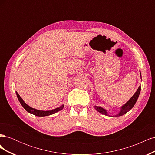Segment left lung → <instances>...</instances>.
Wrapping results in <instances>:
<instances>
[{
  "mask_svg": "<svg viewBox=\"0 0 155 155\" xmlns=\"http://www.w3.org/2000/svg\"><path fill=\"white\" fill-rule=\"evenodd\" d=\"M140 76H141V74H140ZM140 91H141V87H139L137 89V92H136L134 93V94L133 96V97L130 98V99L126 103V104L123 105L122 107H121V110L120 112H119V113L117 114L116 116H122L125 114H126L127 112L128 111H129L132 108L134 107V105H135L136 102H137L138 98V96L140 95ZM95 108V109L98 111L99 112H100V113L103 114H105V115H108V113L106 110H105L104 109H103L102 107H97V106H94V107Z\"/></svg>",
  "mask_w": 155,
  "mask_h": 155,
  "instance_id": "1",
  "label": "left lung"
}]
</instances>
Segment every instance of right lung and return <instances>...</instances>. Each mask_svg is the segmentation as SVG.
Listing matches in <instances>:
<instances>
[{
	"label": "right lung",
	"instance_id": "obj_1",
	"mask_svg": "<svg viewBox=\"0 0 155 155\" xmlns=\"http://www.w3.org/2000/svg\"><path fill=\"white\" fill-rule=\"evenodd\" d=\"M16 94H17V96L18 97V101H19V102L21 103V105L23 107V108L27 111L30 112V113L34 114V115H35L37 116H50V115H51L53 114L54 113H55V112H57L61 110H62L63 109L64 107V105H62L61 107H58L56 108L55 109H54V110H48V111H43V110H37V109H33V108L30 107V106L28 105L26 103H25V101H23V100L22 99V98L20 97L19 94L16 92Z\"/></svg>",
	"mask_w": 155,
	"mask_h": 155
}]
</instances>
